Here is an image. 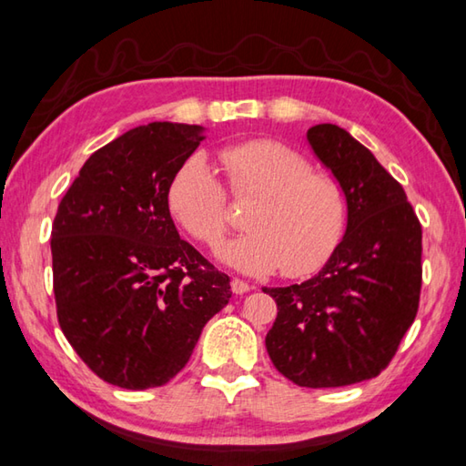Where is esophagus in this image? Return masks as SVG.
Listing matches in <instances>:
<instances>
[{"mask_svg":"<svg viewBox=\"0 0 466 466\" xmlns=\"http://www.w3.org/2000/svg\"><path fill=\"white\" fill-rule=\"evenodd\" d=\"M230 289H232L234 295H244V293H248V290H250V285H248V282L240 280V279H232Z\"/></svg>","mask_w":466,"mask_h":466,"instance_id":"1","label":"esophagus"}]
</instances>
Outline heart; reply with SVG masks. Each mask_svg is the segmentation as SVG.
Listing matches in <instances>:
<instances>
[{
	"label": "heart",
	"mask_w": 466,
	"mask_h": 466,
	"mask_svg": "<svg viewBox=\"0 0 466 466\" xmlns=\"http://www.w3.org/2000/svg\"><path fill=\"white\" fill-rule=\"evenodd\" d=\"M234 199H252L238 238L218 246V257L248 275L300 277L331 257L345 226L339 184L313 171L303 153L272 139L226 145L216 153ZM171 216L202 244H214L228 226L226 189L209 163L194 155L167 187Z\"/></svg>",
	"instance_id": "1"
}]
</instances>
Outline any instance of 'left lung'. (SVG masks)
<instances>
[{"mask_svg": "<svg viewBox=\"0 0 466 466\" xmlns=\"http://www.w3.org/2000/svg\"><path fill=\"white\" fill-rule=\"evenodd\" d=\"M307 141L339 181L348 228L313 279L262 289L279 309L267 351L293 384L339 388L386 370L414 323L422 226L404 187L348 131L315 125Z\"/></svg>", "mask_w": 466, "mask_h": 466, "instance_id": "1", "label": "left lung"}]
</instances>
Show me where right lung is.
Wrapping results in <instances>:
<instances>
[{
	"mask_svg": "<svg viewBox=\"0 0 466 466\" xmlns=\"http://www.w3.org/2000/svg\"><path fill=\"white\" fill-rule=\"evenodd\" d=\"M199 141V125L135 127L90 155L54 218L60 329L113 386L167 384L232 297L228 275L179 238L167 206L173 173Z\"/></svg>",
	"mask_w": 466,
	"mask_h": 466,
	"instance_id": "add662e5",
	"label": "right lung"
}]
</instances>
